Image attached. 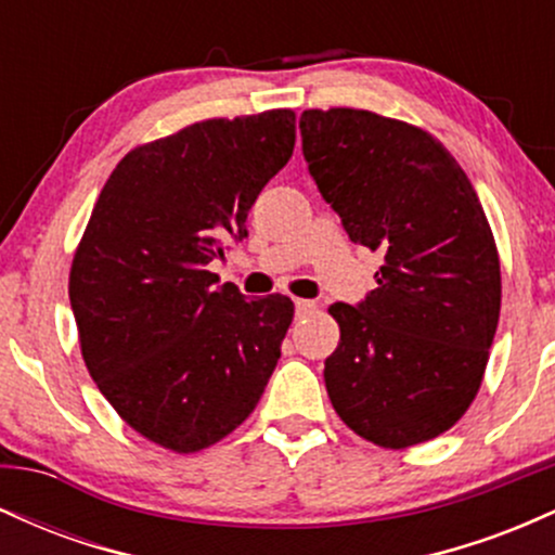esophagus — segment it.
<instances>
[{
  "instance_id": "esophagus-1",
  "label": "esophagus",
  "mask_w": 555,
  "mask_h": 555,
  "mask_svg": "<svg viewBox=\"0 0 555 555\" xmlns=\"http://www.w3.org/2000/svg\"><path fill=\"white\" fill-rule=\"evenodd\" d=\"M315 308H318V305L313 302V299H295V313H297V315L313 313Z\"/></svg>"
}]
</instances>
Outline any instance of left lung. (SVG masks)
<instances>
[{"label": "left lung", "mask_w": 555, "mask_h": 555, "mask_svg": "<svg viewBox=\"0 0 555 555\" xmlns=\"http://www.w3.org/2000/svg\"><path fill=\"white\" fill-rule=\"evenodd\" d=\"M302 154L349 240L384 253L362 302H334L336 415L384 449L441 436L469 410L501 313V260L473 182L441 140L365 109H308Z\"/></svg>", "instance_id": "obj_1"}]
</instances>
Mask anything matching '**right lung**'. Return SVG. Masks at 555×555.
Segmentation results:
<instances>
[{"mask_svg":"<svg viewBox=\"0 0 555 555\" xmlns=\"http://www.w3.org/2000/svg\"><path fill=\"white\" fill-rule=\"evenodd\" d=\"M295 151V112L206 119L132 149L112 171L69 269L88 373L117 415L193 454L256 410L295 305L245 299L208 271Z\"/></svg>","mask_w":555,"mask_h":555,"instance_id":"add662e5","label":"right lung"}]
</instances>
